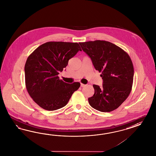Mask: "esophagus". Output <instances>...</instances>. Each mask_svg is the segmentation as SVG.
<instances>
[{"mask_svg": "<svg viewBox=\"0 0 156 156\" xmlns=\"http://www.w3.org/2000/svg\"><path fill=\"white\" fill-rule=\"evenodd\" d=\"M86 85V84H84L83 83H81L80 84V86L82 87H85Z\"/></svg>", "mask_w": 156, "mask_h": 156, "instance_id": "1", "label": "esophagus"}]
</instances>
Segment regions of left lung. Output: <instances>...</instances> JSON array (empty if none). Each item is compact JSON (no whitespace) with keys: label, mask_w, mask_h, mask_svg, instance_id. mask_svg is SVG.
<instances>
[{"label":"left lung","mask_w":156,"mask_h":156,"mask_svg":"<svg viewBox=\"0 0 156 156\" xmlns=\"http://www.w3.org/2000/svg\"><path fill=\"white\" fill-rule=\"evenodd\" d=\"M91 58L95 69L101 73L103 87L94 84L95 93L90 105L101 112L116 109L128 98L132 89L133 66L131 58L118 46L105 41L80 43Z\"/></svg>","instance_id":"8db88e82"}]
</instances>
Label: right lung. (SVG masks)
<instances>
[{"label": "right lung", "mask_w": 156, "mask_h": 156, "mask_svg": "<svg viewBox=\"0 0 156 156\" xmlns=\"http://www.w3.org/2000/svg\"><path fill=\"white\" fill-rule=\"evenodd\" d=\"M79 51L82 50L77 43L46 42L27 57L25 65L27 91L43 109L52 111L64 107L80 88L79 82L67 83L58 76Z\"/></svg>", "instance_id": "obj_1"}]
</instances>
